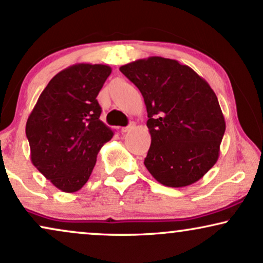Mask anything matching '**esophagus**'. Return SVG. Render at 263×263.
<instances>
[{
	"label": "esophagus",
	"mask_w": 263,
	"mask_h": 263,
	"mask_svg": "<svg viewBox=\"0 0 263 263\" xmlns=\"http://www.w3.org/2000/svg\"><path fill=\"white\" fill-rule=\"evenodd\" d=\"M134 126H135V123L132 122L130 124H129L128 126H124V128H122V133H128V132H130L132 129H134Z\"/></svg>",
	"instance_id": "obj_1"
}]
</instances>
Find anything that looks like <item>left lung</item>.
<instances>
[{
	"mask_svg": "<svg viewBox=\"0 0 263 263\" xmlns=\"http://www.w3.org/2000/svg\"><path fill=\"white\" fill-rule=\"evenodd\" d=\"M119 70L144 97L151 146L145 167L158 183L183 187L200 180L219 157L226 121L215 91L190 67L148 57Z\"/></svg>",
	"mask_w": 263,
	"mask_h": 263,
	"instance_id": "obj_1",
	"label": "left lung"
}]
</instances>
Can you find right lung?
<instances>
[{"label": "right lung", "instance_id": "obj_1", "mask_svg": "<svg viewBox=\"0 0 263 263\" xmlns=\"http://www.w3.org/2000/svg\"><path fill=\"white\" fill-rule=\"evenodd\" d=\"M112 69L77 63L57 73L28 117L30 158L57 189L76 193L85 185L100 148L113 130L100 121L96 97Z\"/></svg>", "mask_w": 263, "mask_h": 263}]
</instances>
